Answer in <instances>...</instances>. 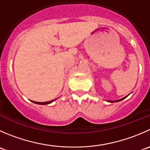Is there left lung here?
I'll return each instance as SVG.
<instances>
[{
  "mask_svg": "<svg viewBox=\"0 0 150 150\" xmlns=\"http://www.w3.org/2000/svg\"><path fill=\"white\" fill-rule=\"evenodd\" d=\"M128 95H129V94H128ZM128 95H127V96H128ZM127 96H126V97H123V98L120 99V100H114V101H110V100H108V102H110V103H115V102H120V101H121V100H124L125 98H126V97H127Z\"/></svg>",
  "mask_w": 150,
  "mask_h": 150,
  "instance_id": "1",
  "label": "left lung"
}]
</instances>
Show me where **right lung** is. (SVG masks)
I'll return each instance as SVG.
<instances>
[{
	"label": "right lung",
	"instance_id": "add662e5",
	"mask_svg": "<svg viewBox=\"0 0 150 150\" xmlns=\"http://www.w3.org/2000/svg\"><path fill=\"white\" fill-rule=\"evenodd\" d=\"M56 99H55V100H51V101H48V102H45V103H40V102H35V101H32L33 103H36V104H39V105H47V104H50V103H53L54 100H56Z\"/></svg>",
	"mask_w": 150,
	"mask_h": 150
}]
</instances>
